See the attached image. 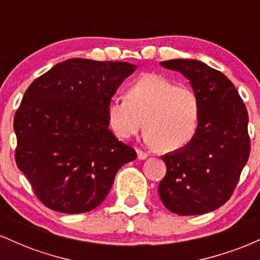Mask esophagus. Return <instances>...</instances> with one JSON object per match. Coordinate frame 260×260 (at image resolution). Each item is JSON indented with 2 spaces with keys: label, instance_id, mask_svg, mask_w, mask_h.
Here are the masks:
<instances>
[{
  "label": "esophagus",
  "instance_id": "esophagus-1",
  "mask_svg": "<svg viewBox=\"0 0 260 260\" xmlns=\"http://www.w3.org/2000/svg\"><path fill=\"white\" fill-rule=\"evenodd\" d=\"M137 155H138L139 160H145L149 156V155L147 153H144L143 150H137Z\"/></svg>",
  "mask_w": 260,
  "mask_h": 260
}]
</instances>
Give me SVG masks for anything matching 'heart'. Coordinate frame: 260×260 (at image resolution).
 Returning <instances> with one entry per match:
<instances>
[{
  "label": "heart",
  "mask_w": 260,
  "mask_h": 260,
  "mask_svg": "<svg viewBox=\"0 0 260 260\" xmlns=\"http://www.w3.org/2000/svg\"><path fill=\"white\" fill-rule=\"evenodd\" d=\"M107 122L120 138H131L145 126L149 142L160 151L186 148L194 139L201 122V100L187 85L156 73L143 74L131 83L126 98L107 104Z\"/></svg>",
  "instance_id": "heart-1"
}]
</instances>
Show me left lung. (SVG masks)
<instances>
[{
  "label": "left lung",
  "mask_w": 260,
  "mask_h": 260,
  "mask_svg": "<svg viewBox=\"0 0 260 260\" xmlns=\"http://www.w3.org/2000/svg\"><path fill=\"white\" fill-rule=\"evenodd\" d=\"M189 80L201 100L194 139L161 156L166 175L159 184L161 202L178 215H201L220 208L234 193L250 151L248 112L228 77L198 59L160 63Z\"/></svg>",
  "instance_id": "obj_1"
}]
</instances>
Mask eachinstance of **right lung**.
Here are the masks:
<instances>
[{"instance_id":"right-lung-1","label":"right lung","mask_w":260,"mask_h":260,"mask_svg":"<svg viewBox=\"0 0 260 260\" xmlns=\"http://www.w3.org/2000/svg\"><path fill=\"white\" fill-rule=\"evenodd\" d=\"M128 62L70 58L26 89L14 116L16 162L44 205L64 214L95 209L137 153L109 129L106 109L134 72Z\"/></svg>"}]
</instances>
